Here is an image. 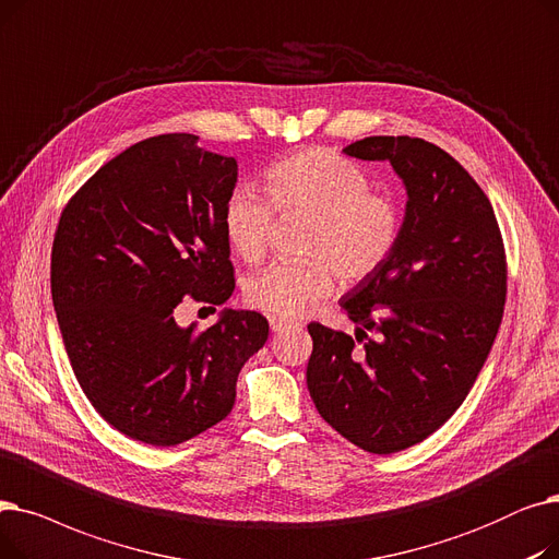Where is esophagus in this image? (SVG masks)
<instances>
[{
  "instance_id": "1",
  "label": "esophagus",
  "mask_w": 559,
  "mask_h": 559,
  "mask_svg": "<svg viewBox=\"0 0 559 559\" xmlns=\"http://www.w3.org/2000/svg\"><path fill=\"white\" fill-rule=\"evenodd\" d=\"M269 323H271V330H273V332H282V330L290 328V323H288V321H282V318H275V316H271V318H269Z\"/></svg>"
}]
</instances>
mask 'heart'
<instances>
[{
  "label": "heart",
  "mask_w": 559,
  "mask_h": 559,
  "mask_svg": "<svg viewBox=\"0 0 559 559\" xmlns=\"http://www.w3.org/2000/svg\"><path fill=\"white\" fill-rule=\"evenodd\" d=\"M263 195L254 186H236L223 209V229L231 250L259 261L280 214L309 216L302 261H277L250 277L246 298L275 318H300L328 298L336 275L345 284L368 280L397 246L403 216L397 204L370 191L368 175L328 147H307L282 156L265 170Z\"/></svg>",
  "instance_id": "heart-1"
}]
</instances>
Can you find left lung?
Instances as JSON below:
<instances>
[{
  "label": "left lung",
  "mask_w": 559,
  "mask_h": 559,
  "mask_svg": "<svg viewBox=\"0 0 559 559\" xmlns=\"http://www.w3.org/2000/svg\"><path fill=\"white\" fill-rule=\"evenodd\" d=\"M343 152L389 162L407 206L391 257L341 298L365 348L311 323L307 386L341 437L391 455L464 403L502 321L508 263L489 198L448 152L409 136H368Z\"/></svg>",
  "instance_id": "1"
}]
</instances>
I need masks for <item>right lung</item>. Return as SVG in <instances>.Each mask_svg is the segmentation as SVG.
I'll return each mask as SVG.
<instances>
[{"label":"right lung","instance_id":"add662e5","mask_svg":"<svg viewBox=\"0 0 559 559\" xmlns=\"http://www.w3.org/2000/svg\"><path fill=\"white\" fill-rule=\"evenodd\" d=\"M162 134L104 164L63 209L51 246V300L79 386L131 439L177 445L234 407L243 364L269 321L223 309L204 332L179 328L181 298L225 305L234 290L223 209L238 166Z\"/></svg>","mask_w":559,"mask_h":559}]
</instances>
